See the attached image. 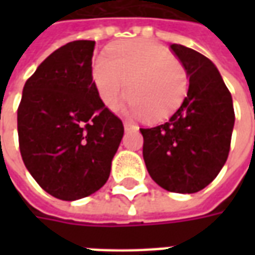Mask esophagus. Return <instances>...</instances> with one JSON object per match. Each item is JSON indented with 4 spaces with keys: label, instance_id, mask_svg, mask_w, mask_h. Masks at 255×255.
Masks as SVG:
<instances>
[{
    "label": "esophagus",
    "instance_id": "obj_1",
    "mask_svg": "<svg viewBox=\"0 0 255 255\" xmlns=\"http://www.w3.org/2000/svg\"><path fill=\"white\" fill-rule=\"evenodd\" d=\"M123 124H124V129H126V131H128V129H132V128L136 127L132 122H128V120H126Z\"/></svg>",
    "mask_w": 255,
    "mask_h": 255
}]
</instances>
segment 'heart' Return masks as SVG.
<instances>
[{
	"instance_id": "obj_1",
	"label": "heart",
	"mask_w": 255,
	"mask_h": 255,
	"mask_svg": "<svg viewBox=\"0 0 255 255\" xmlns=\"http://www.w3.org/2000/svg\"><path fill=\"white\" fill-rule=\"evenodd\" d=\"M91 75L106 108L116 111L127 98L129 86L128 111L150 122L168 119L187 94L188 79L182 64L168 50L144 39L111 46L106 57L95 58Z\"/></svg>"
}]
</instances>
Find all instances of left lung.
Listing matches in <instances>:
<instances>
[{"label": "left lung", "mask_w": 255, "mask_h": 255, "mask_svg": "<svg viewBox=\"0 0 255 255\" xmlns=\"http://www.w3.org/2000/svg\"><path fill=\"white\" fill-rule=\"evenodd\" d=\"M171 49L187 72V97L168 122L140 128L143 160L160 187L192 194L213 182L224 166L235 113L216 65L190 47L172 43Z\"/></svg>", "instance_id": "obj_1"}]
</instances>
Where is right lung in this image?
<instances>
[{
  "instance_id": "1",
  "label": "right lung",
  "mask_w": 255,
  "mask_h": 255,
  "mask_svg": "<svg viewBox=\"0 0 255 255\" xmlns=\"http://www.w3.org/2000/svg\"><path fill=\"white\" fill-rule=\"evenodd\" d=\"M94 46L73 41L53 52L25 82L17 109L25 168L63 201L89 197L105 184L124 135L122 120L95 89Z\"/></svg>"
}]
</instances>
